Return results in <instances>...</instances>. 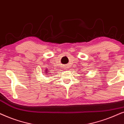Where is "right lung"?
Listing matches in <instances>:
<instances>
[{
  "instance_id": "right-lung-1",
  "label": "right lung",
  "mask_w": 124,
  "mask_h": 124,
  "mask_svg": "<svg viewBox=\"0 0 124 124\" xmlns=\"http://www.w3.org/2000/svg\"><path fill=\"white\" fill-rule=\"evenodd\" d=\"M45 74H46V75L48 74V73H47V69H46V70H45ZM47 77H48V76H47Z\"/></svg>"
}]
</instances>
